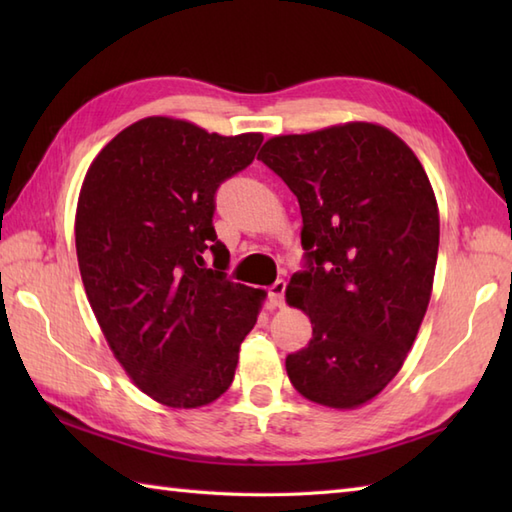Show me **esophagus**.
<instances>
[{"label": "esophagus", "instance_id": "1", "mask_svg": "<svg viewBox=\"0 0 512 512\" xmlns=\"http://www.w3.org/2000/svg\"><path fill=\"white\" fill-rule=\"evenodd\" d=\"M268 299L277 308L284 306V299H286V281L284 279H277L275 284L268 288Z\"/></svg>", "mask_w": 512, "mask_h": 512}]
</instances>
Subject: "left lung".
Wrapping results in <instances>:
<instances>
[{
	"label": "left lung",
	"instance_id": "left-lung-1",
	"mask_svg": "<svg viewBox=\"0 0 512 512\" xmlns=\"http://www.w3.org/2000/svg\"><path fill=\"white\" fill-rule=\"evenodd\" d=\"M257 158L303 217V270L286 299L310 317L312 339L288 354L290 383L325 407L363 405L398 374L431 299L440 217L427 173L372 123L275 136Z\"/></svg>",
	"mask_w": 512,
	"mask_h": 512
}]
</instances>
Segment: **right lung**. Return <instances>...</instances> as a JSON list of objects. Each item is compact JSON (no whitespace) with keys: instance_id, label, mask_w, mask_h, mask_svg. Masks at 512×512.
Returning a JSON list of instances; mask_svg holds the SVG:
<instances>
[{"instance_id":"1","label":"right lung","mask_w":512,"mask_h":512,"mask_svg":"<svg viewBox=\"0 0 512 512\" xmlns=\"http://www.w3.org/2000/svg\"><path fill=\"white\" fill-rule=\"evenodd\" d=\"M262 140L151 116L105 145L83 180L74 235L90 306L118 363L167 407L220 398L257 323L264 290L226 277L213 213Z\"/></svg>"}]
</instances>
